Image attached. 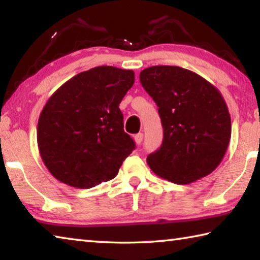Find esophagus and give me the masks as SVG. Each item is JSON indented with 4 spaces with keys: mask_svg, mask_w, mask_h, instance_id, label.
I'll return each instance as SVG.
<instances>
[{
    "mask_svg": "<svg viewBox=\"0 0 260 260\" xmlns=\"http://www.w3.org/2000/svg\"><path fill=\"white\" fill-rule=\"evenodd\" d=\"M134 141H135L136 144H141V143H142V141H143V134H142V133L136 134V135L134 136Z\"/></svg>",
    "mask_w": 260,
    "mask_h": 260,
    "instance_id": "1",
    "label": "esophagus"
}]
</instances>
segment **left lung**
<instances>
[{
	"label": "left lung",
	"instance_id": "8db88e82",
	"mask_svg": "<svg viewBox=\"0 0 260 260\" xmlns=\"http://www.w3.org/2000/svg\"><path fill=\"white\" fill-rule=\"evenodd\" d=\"M140 81L155 101L164 139L147 157L158 177L188 184L217 169L232 134L231 114L217 87L187 69L157 65L144 69Z\"/></svg>",
	"mask_w": 260,
	"mask_h": 260
}]
</instances>
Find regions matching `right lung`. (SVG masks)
<instances>
[{"mask_svg": "<svg viewBox=\"0 0 260 260\" xmlns=\"http://www.w3.org/2000/svg\"><path fill=\"white\" fill-rule=\"evenodd\" d=\"M134 79L132 70L98 67L70 79L47 101L38 147L58 181L88 189L118 174L135 148L119 109Z\"/></svg>", "mask_w": 260, "mask_h": 260, "instance_id": "right-lung-1", "label": "right lung"}]
</instances>
